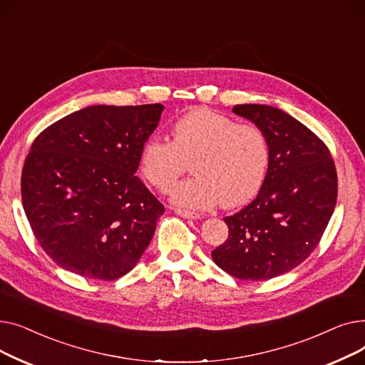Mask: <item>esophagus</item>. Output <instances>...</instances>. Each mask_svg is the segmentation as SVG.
I'll return each mask as SVG.
<instances>
[{"instance_id": "1", "label": "esophagus", "mask_w": 365, "mask_h": 365, "mask_svg": "<svg viewBox=\"0 0 365 365\" xmlns=\"http://www.w3.org/2000/svg\"><path fill=\"white\" fill-rule=\"evenodd\" d=\"M175 213H176L178 216L185 217V219H192V220H197V219L201 217V216H200L198 213H195V212H189V210H180V208H175Z\"/></svg>"}]
</instances>
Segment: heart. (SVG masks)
Segmentation results:
<instances>
[{"mask_svg":"<svg viewBox=\"0 0 365 365\" xmlns=\"http://www.w3.org/2000/svg\"><path fill=\"white\" fill-rule=\"evenodd\" d=\"M171 138L150 136L143 142L140 170L150 185L168 192L194 158L195 178L173 190L176 204L207 210L222 201L223 207H237L257 194L269 165V146L259 127L195 108L171 125Z\"/></svg>","mask_w":365,"mask_h":365,"instance_id":"1","label":"heart"}]
</instances>
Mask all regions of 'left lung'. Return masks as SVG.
Wrapping results in <instances>:
<instances>
[{"instance_id": "obj_1", "label": "left lung", "mask_w": 365, "mask_h": 365, "mask_svg": "<svg viewBox=\"0 0 365 365\" xmlns=\"http://www.w3.org/2000/svg\"><path fill=\"white\" fill-rule=\"evenodd\" d=\"M269 146V165L257 197L225 217L227 240L215 263L240 279H271L314 252L337 201V173L329 148L287 112L267 105H235Z\"/></svg>"}]
</instances>
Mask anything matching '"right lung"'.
<instances>
[{
  "label": "right lung",
  "mask_w": 365,
  "mask_h": 365,
  "mask_svg": "<svg viewBox=\"0 0 365 365\" xmlns=\"http://www.w3.org/2000/svg\"><path fill=\"white\" fill-rule=\"evenodd\" d=\"M164 106L94 105L40 133L22 171L32 232L63 269L113 281L149 245L164 205L134 175Z\"/></svg>",
  "instance_id": "obj_1"
}]
</instances>
